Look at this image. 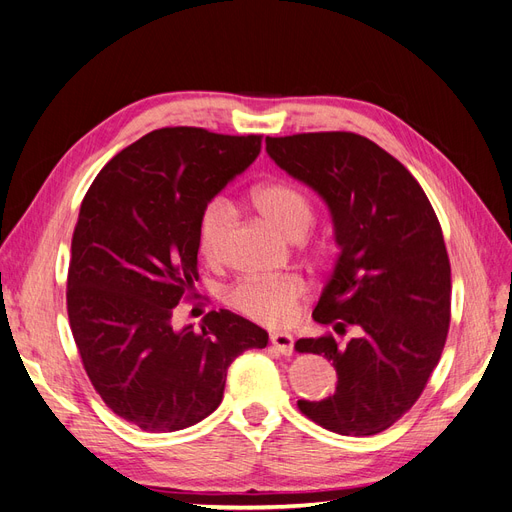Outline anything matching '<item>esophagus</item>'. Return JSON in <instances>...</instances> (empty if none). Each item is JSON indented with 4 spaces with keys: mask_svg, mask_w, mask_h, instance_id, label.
I'll use <instances>...</instances> for the list:
<instances>
[{
    "mask_svg": "<svg viewBox=\"0 0 512 512\" xmlns=\"http://www.w3.org/2000/svg\"><path fill=\"white\" fill-rule=\"evenodd\" d=\"M271 346L277 352L290 356L294 352V337L290 333H271Z\"/></svg>",
    "mask_w": 512,
    "mask_h": 512,
    "instance_id": "esophagus-1",
    "label": "esophagus"
}]
</instances>
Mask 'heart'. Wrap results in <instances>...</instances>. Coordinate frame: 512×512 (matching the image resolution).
Instances as JSON below:
<instances>
[{"label": "heart", "mask_w": 512, "mask_h": 512, "mask_svg": "<svg viewBox=\"0 0 512 512\" xmlns=\"http://www.w3.org/2000/svg\"><path fill=\"white\" fill-rule=\"evenodd\" d=\"M252 203L265 222L288 239L303 237L314 220L309 198L284 181L258 185L252 192ZM228 224L230 207L222 198L211 200L200 213L198 250L207 260L220 258ZM303 294L305 286L299 277H275V280L250 277L230 288L228 303L247 318L269 324V327H282L292 320Z\"/></svg>", "instance_id": "b5f03b06"}]
</instances>
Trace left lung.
<instances>
[{"mask_svg": "<svg viewBox=\"0 0 512 512\" xmlns=\"http://www.w3.org/2000/svg\"><path fill=\"white\" fill-rule=\"evenodd\" d=\"M271 160L327 203L339 254L314 320L356 335L303 337L324 354L335 393L299 410L339 436H374L399 421L436 369L451 322V262L429 198L408 168L354 132L271 138Z\"/></svg>", "mask_w": 512, "mask_h": 512, "instance_id": "8db88e82", "label": "left lung"}]
</instances>
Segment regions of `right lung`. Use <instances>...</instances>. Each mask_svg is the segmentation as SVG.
Wrapping results in <instances>:
<instances>
[{"mask_svg": "<svg viewBox=\"0 0 512 512\" xmlns=\"http://www.w3.org/2000/svg\"><path fill=\"white\" fill-rule=\"evenodd\" d=\"M262 136L162 128L108 162L72 235L68 318L104 404L151 433L192 427L222 404L230 363L269 333L220 309L173 329L198 282L203 209L260 153Z\"/></svg>", "mask_w": 512, "mask_h": 512, "instance_id": "1", "label": "right lung"}]
</instances>
